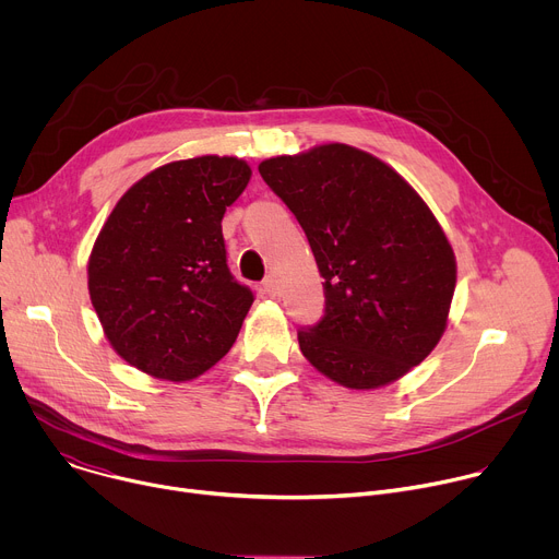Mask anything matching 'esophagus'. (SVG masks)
I'll use <instances>...</instances> for the list:
<instances>
[{"instance_id":"34e87169","label":"esophagus","mask_w":559,"mask_h":559,"mask_svg":"<svg viewBox=\"0 0 559 559\" xmlns=\"http://www.w3.org/2000/svg\"><path fill=\"white\" fill-rule=\"evenodd\" d=\"M278 281H276V276H267L263 283H261V294H265V296H278Z\"/></svg>"}]
</instances>
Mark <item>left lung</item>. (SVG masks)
I'll use <instances>...</instances> for the list:
<instances>
[{
	"mask_svg": "<svg viewBox=\"0 0 559 559\" xmlns=\"http://www.w3.org/2000/svg\"><path fill=\"white\" fill-rule=\"evenodd\" d=\"M292 210L325 278V316L298 332L302 356L349 389L405 376L438 345L455 259L416 190L345 143L259 166Z\"/></svg>",
	"mask_w": 559,
	"mask_h": 559,
	"instance_id": "obj_1",
	"label": "left lung"
}]
</instances>
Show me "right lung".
<instances>
[{"label": "right lung", "mask_w": 559, "mask_h": 559, "mask_svg": "<svg viewBox=\"0 0 559 559\" xmlns=\"http://www.w3.org/2000/svg\"><path fill=\"white\" fill-rule=\"evenodd\" d=\"M234 156H197L134 183L102 227L93 307L115 352L164 380H192L234 345L254 292L227 267L221 221L250 181Z\"/></svg>", "instance_id": "1"}]
</instances>
